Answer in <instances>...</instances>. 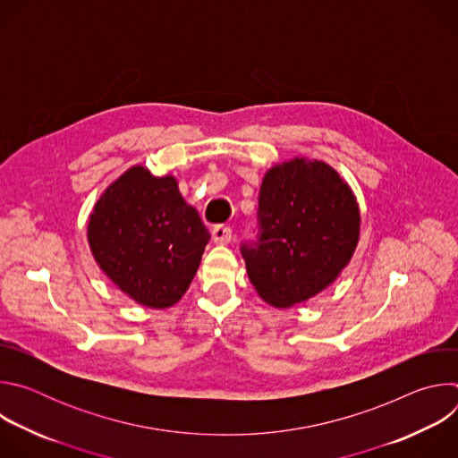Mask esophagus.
<instances>
[{
	"mask_svg": "<svg viewBox=\"0 0 458 458\" xmlns=\"http://www.w3.org/2000/svg\"><path fill=\"white\" fill-rule=\"evenodd\" d=\"M212 239L217 244H228L232 241V228L226 225H217L212 228Z\"/></svg>",
	"mask_w": 458,
	"mask_h": 458,
	"instance_id": "obj_1",
	"label": "esophagus"
}]
</instances>
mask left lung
<instances>
[{
	"label": "left lung",
	"instance_id": "obj_1",
	"mask_svg": "<svg viewBox=\"0 0 458 458\" xmlns=\"http://www.w3.org/2000/svg\"><path fill=\"white\" fill-rule=\"evenodd\" d=\"M257 237L241 253L260 299L290 308L330 286L350 263L360 214L350 186L326 163L295 157L260 184Z\"/></svg>",
	"mask_w": 458,
	"mask_h": 458
}]
</instances>
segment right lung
Instances as JSON below:
<instances>
[{
	"label": "right lung",
	"instance_id": "1",
	"mask_svg": "<svg viewBox=\"0 0 458 458\" xmlns=\"http://www.w3.org/2000/svg\"><path fill=\"white\" fill-rule=\"evenodd\" d=\"M210 233L172 175L126 170L96 203L89 242L101 270L128 297L168 308L188 290Z\"/></svg>",
	"mask_w": 458,
	"mask_h": 458
}]
</instances>
